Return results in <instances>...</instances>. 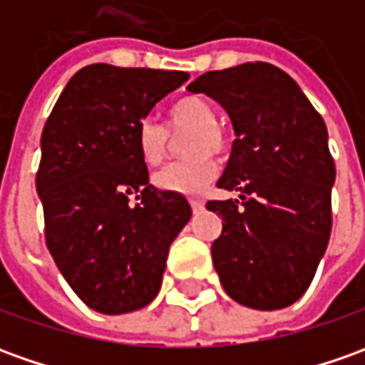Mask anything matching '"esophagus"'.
<instances>
[{"mask_svg":"<svg viewBox=\"0 0 365 365\" xmlns=\"http://www.w3.org/2000/svg\"><path fill=\"white\" fill-rule=\"evenodd\" d=\"M190 203H192L193 212H202V210H203V202H202V200H190Z\"/></svg>","mask_w":365,"mask_h":365,"instance_id":"obj_1","label":"esophagus"}]
</instances>
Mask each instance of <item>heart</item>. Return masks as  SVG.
<instances>
[{"label":"heart","mask_w":365,"mask_h":365,"mask_svg":"<svg viewBox=\"0 0 365 365\" xmlns=\"http://www.w3.org/2000/svg\"><path fill=\"white\" fill-rule=\"evenodd\" d=\"M170 130H192L183 150L190 158L168 163L153 175V183L173 193L195 195L212 182L217 165L212 153L225 148V131L215 123L214 108L197 96L182 98L170 110ZM138 148L148 165H160L170 153V133L155 120H143L138 130Z\"/></svg>","instance_id":"b5f03b06"}]
</instances>
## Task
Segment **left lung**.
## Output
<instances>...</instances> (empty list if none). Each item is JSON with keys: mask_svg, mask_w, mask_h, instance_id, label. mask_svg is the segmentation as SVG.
Masks as SVG:
<instances>
[{"mask_svg": "<svg viewBox=\"0 0 365 365\" xmlns=\"http://www.w3.org/2000/svg\"><path fill=\"white\" fill-rule=\"evenodd\" d=\"M215 99L235 140L217 187L240 200L207 202L222 215L212 259L225 294L254 309L304 296L331 232L336 165L328 130L294 79L272 63L207 71L187 86Z\"/></svg>", "mask_w": 365, "mask_h": 365, "instance_id": "8db88e82", "label": "left lung"}]
</instances>
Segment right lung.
<instances>
[{"mask_svg": "<svg viewBox=\"0 0 365 365\" xmlns=\"http://www.w3.org/2000/svg\"><path fill=\"white\" fill-rule=\"evenodd\" d=\"M187 79L93 63L69 79L46 121L36 187L47 250L99 314L135 312L158 296L170 245L192 217L182 193L151 185L138 148L141 121Z\"/></svg>", "mask_w": 365, "mask_h": 365, "instance_id": "obj_1", "label": "right lung"}]
</instances>
